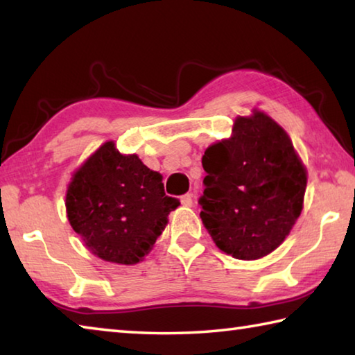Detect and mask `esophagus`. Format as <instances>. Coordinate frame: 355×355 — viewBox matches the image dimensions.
<instances>
[{
    "mask_svg": "<svg viewBox=\"0 0 355 355\" xmlns=\"http://www.w3.org/2000/svg\"><path fill=\"white\" fill-rule=\"evenodd\" d=\"M192 196L191 194H184V196H182V205L183 207H192Z\"/></svg>",
    "mask_w": 355,
    "mask_h": 355,
    "instance_id": "esophagus-1",
    "label": "esophagus"
}]
</instances>
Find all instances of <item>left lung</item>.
I'll return each instance as SVG.
<instances>
[{
  "mask_svg": "<svg viewBox=\"0 0 355 355\" xmlns=\"http://www.w3.org/2000/svg\"><path fill=\"white\" fill-rule=\"evenodd\" d=\"M200 218L216 245L257 260L284 243L302 211L307 172L284 128L260 111L208 147Z\"/></svg>",
  "mask_w": 355,
  "mask_h": 355,
  "instance_id": "1",
  "label": "left lung"
}]
</instances>
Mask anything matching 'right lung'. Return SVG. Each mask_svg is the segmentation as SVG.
<instances>
[{"label": "right lung", "mask_w": 355, "mask_h": 355, "mask_svg": "<svg viewBox=\"0 0 355 355\" xmlns=\"http://www.w3.org/2000/svg\"><path fill=\"white\" fill-rule=\"evenodd\" d=\"M180 205L166 196L163 177L137 155L106 142L75 172L65 207L70 225L95 255L119 264L139 263Z\"/></svg>", "instance_id": "right-lung-1"}]
</instances>
